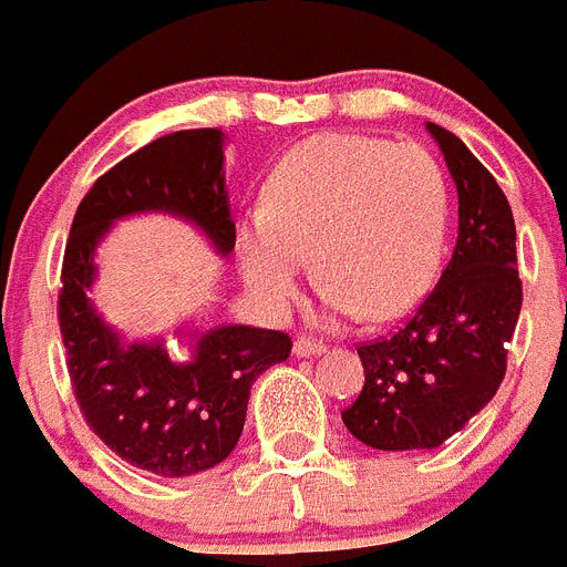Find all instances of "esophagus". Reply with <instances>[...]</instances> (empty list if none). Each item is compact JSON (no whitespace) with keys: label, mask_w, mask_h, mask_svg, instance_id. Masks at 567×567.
I'll list each match as a JSON object with an SVG mask.
<instances>
[{"label":"esophagus","mask_w":567,"mask_h":567,"mask_svg":"<svg viewBox=\"0 0 567 567\" xmlns=\"http://www.w3.org/2000/svg\"><path fill=\"white\" fill-rule=\"evenodd\" d=\"M324 350H328V347L316 339H308V336H302V339L293 341V353L299 355V359H308V355H321Z\"/></svg>","instance_id":"1"}]
</instances>
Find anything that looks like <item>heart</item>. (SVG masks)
I'll use <instances>...</instances> for the list:
<instances>
[{
    "label": "heart",
    "mask_w": 567,
    "mask_h": 567,
    "mask_svg": "<svg viewBox=\"0 0 567 567\" xmlns=\"http://www.w3.org/2000/svg\"><path fill=\"white\" fill-rule=\"evenodd\" d=\"M446 228L449 183L423 146L308 137L277 163L265 212L239 231V271L259 308L279 316L313 254L330 316L390 321L432 288Z\"/></svg>",
    "instance_id": "obj_1"
}]
</instances>
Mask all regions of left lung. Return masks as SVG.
I'll list each match as a JSON object with an SVG mask.
<instances>
[{
	"mask_svg": "<svg viewBox=\"0 0 567 567\" xmlns=\"http://www.w3.org/2000/svg\"><path fill=\"white\" fill-rule=\"evenodd\" d=\"M426 130L457 186L455 251L404 328L359 347L364 390L341 412L353 437L384 452L437 449L492 401L523 308L503 188L461 137Z\"/></svg>",
	"mask_w": 567,
	"mask_h": 567,
	"instance_id": "1",
	"label": "left lung"
}]
</instances>
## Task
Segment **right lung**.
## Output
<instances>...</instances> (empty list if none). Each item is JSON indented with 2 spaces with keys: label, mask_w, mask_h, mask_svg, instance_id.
<instances>
[{
  "label": "right lung",
  "mask_w": 567,
  "mask_h": 567,
  "mask_svg": "<svg viewBox=\"0 0 567 567\" xmlns=\"http://www.w3.org/2000/svg\"><path fill=\"white\" fill-rule=\"evenodd\" d=\"M223 146V130H183L115 163L81 200L61 265L59 328L81 415L121 461L157 477L226 461L243 435L251 384L290 355L282 330L226 324L192 333L186 359H172L163 339H121L86 296L99 271L95 248L130 214H175L220 257L234 251Z\"/></svg>",
  "instance_id": "add662e5"
}]
</instances>
